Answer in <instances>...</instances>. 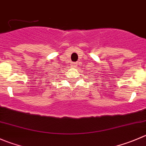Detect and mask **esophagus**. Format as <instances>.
<instances>
[{
    "instance_id": "34e87169",
    "label": "esophagus",
    "mask_w": 146,
    "mask_h": 146,
    "mask_svg": "<svg viewBox=\"0 0 146 146\" xmlns=\"http://www.w3.org/2000/svg\"><path fill=\"white\" fill-rule=\"evenodd\" d=\"M71 66H72V67H73V68H76V66H77V63H73L71 64Z\"/></svg>"
}]
</instances>
